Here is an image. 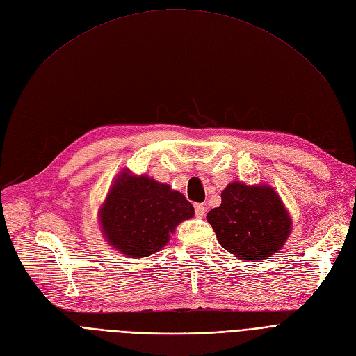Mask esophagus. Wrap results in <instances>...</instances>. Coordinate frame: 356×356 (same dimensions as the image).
<instances>
[{
  "label": "esophagus",
  "instance_id": "esophagus-1",
  "mask_svg": "<svg viewBox=\"0 0 356 356\" xmlns=\"http://www.w3.org/2000/svg\"><path fill=\"white\" fill-rule=\"evenodd\" d=\"M194 210H195V216H197V218H203V216H204V213H206L204 204H195V206H194Z\"/></svg>",
  "mask_w": 356,
  "mask_h": 356
}]
</instances>
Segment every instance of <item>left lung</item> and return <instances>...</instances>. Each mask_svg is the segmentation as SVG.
<instances>
[{"label": "left lung", "instance_id": "left-lung-1", "mask_svg": "<svg viewBox=\"0 0 356 356\" xmlns=\"http://www.w3.org/2000/svg\"><path fill=\"white\" fill-rule=\"evenodd\" d=\"M220 195V206L211 209L206 219L219 244L234 257L261 261L286 244L292 218L273 187L232 181Z\"/></svg>", "mask_w": 356, "mask_h": 356}]
</instances>
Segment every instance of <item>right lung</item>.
<instances>
[{
  "label": "right lung",
  "instance_id": "obj_1",
  "mask_svg": "<svg viewBox=\"0 0 356 356\" xmlns=\"http://www.w3.org/2000/svg\"><path fill=\"white\" fill-rule=\"evenodd\" d=\"M194 216L184 194L146 174L122 169L112 181L97 211L106 243L130 259H143L162 250L177 226Z\"/></svg>",
  "mask_w": 356,
  "mask_h": 356
}]
</instances>
